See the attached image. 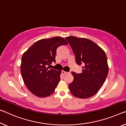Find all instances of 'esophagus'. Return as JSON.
Segmentation results:
<instances>
[{"label": "esophagus", "mask_w": 126, "mask_h": 126, "mask_svg": "<svg viewBox=\"0 0 126 126\" xmlns=\"http://www.w3.org/2000/svg\"><path fill=\"white\" fill-rule=\"evenodd\" d=\"M62 73L63 75H67V74L68 73V72H65V71H62Z\"/></svg>", "instance_id": "34e87169"}]
</instances>
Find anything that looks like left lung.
I'll list each match as a JSON object with an SVG mask.
<instances>
[{"label":"left lung","mask_w":126,"mask_h":126,"mask_svg":"<svg viewBox=\"0 0 126 126\" xmlns=\"http://www.w3.org/2000/svg\"><path fill=\"white\" fill-rule=\"evenodd\" d=\"M75 55L77 64L83 65L82 72H72L74 79L68 85L75 96L86 99L96 94L106 79L109 68L104 51L94 42L85 38L65 37Z\"/></svg>","instance_id":"1"}]
</instances>
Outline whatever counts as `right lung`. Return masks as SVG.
I'll list each match as a JSON object with an SVG mask.
<instances>
[{"mask_svg":"<svg viewBox=\"0 0 126 126\" xmlns=\"http://www.w3.org/2000/svg\"><path fill=\"white\" fill-rule=\"evenodd\" d=\"M68 43L62 37L41 39L35 43L23 53L21 72L24 83L33 95L48 96L54 92L61 79V71L50 69L55 62L57 49Z\"/></svg>","mask_w":126,"mask_h":126,"instance_id":"obj_1","label":"right lung"}]
</instances>
